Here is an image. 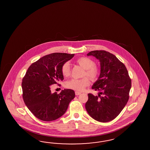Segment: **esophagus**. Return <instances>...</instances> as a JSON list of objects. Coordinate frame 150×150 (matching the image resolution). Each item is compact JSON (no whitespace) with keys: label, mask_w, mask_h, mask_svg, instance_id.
<instances>
[{"label":"esophagus","mask_w":150,"mask_h":150,"mask_svg":"<svg viewBox=\"0 0 150 150\" xmlns=\"http://www.w3.org/2000/svg\"><path fill=\"white\" fill-rule=\"evenodd\" d=\"M81 93V92H77V91L75 92V95L76 96L80 95Z\"/></svg>","instance_id":"esophagus-1"}]
</instances>
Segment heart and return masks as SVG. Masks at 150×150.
Listing matches in <instances>:
<instances>
[{
    "label": "heart",
    "mask_w": 150,
    "mask_h": 150,
    "mask_svg": "<svg viewBox=\"0 0 150 150\" xmlns=\"http://www.w3.org/2000/svg\"><path fill=\"white\" fill-rule=\"evenodd\" d=\"M79 65L85 69L84 75H87L92 80H96L99 77L100 71L99 69L95 66L93 60L87 57H81L76 61ZM70 65L69 62L64 64L62 67V73L64 76L67 77L70 75ZM90 84V80L88 77H83L80 79H73L66 82L65 86L69 88L77 91H83L86 87Z\"/></svg>",
    "instance_id": "heart-1"
}]
</instances>
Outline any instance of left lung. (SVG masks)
<instances>
[{"instance_id": "8db88e82", "label": "left lung", "mask_w": 150, "mask_h": 150, "mask_svg": "<svg viewBox=\"0 0 150 150\" xmlns=\"http://www.w3.org/2000/svg\"><path fill=\"white\" fill-rule=\"evenodd\" d=\"M100 61V71L92 88L98 96L88 93L85 108L92 118L108 122L116 118L127 105L132 87L127 69L114 55L105 50H93L87 54ZM102 94V96H100Z\"/></svg>"}]
</instances>
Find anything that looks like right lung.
I'll return each mask as SVG.
<instances>
[{
  "instance_id": "1",
  "label": "right lung",
  "mask_w": 150,
  "mask_h": 150,
  "mask_svg": "<svg viewBox=\"0 0 150 150\" xmlns=\"http://www.w3.org/2000/svg\"><path fill=\"white\" fill-rule=\"evenodd\" d=\"M74 54L54 53L47 55L32 64L22 82L23 101L32 113L41 120L50 122L65 113L75 92L64 89L58 94L52 93L50 86L63 81L62 67Z\"/></svg>"
}]
</instances>
